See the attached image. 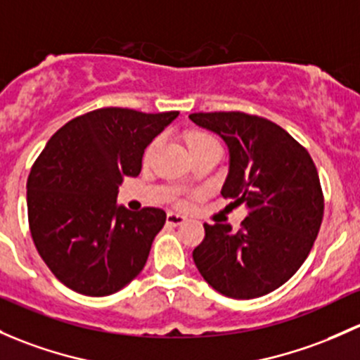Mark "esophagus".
<instances>
[{"label":"esophagus","instance_id":"esophagus-1","mask_svg":"<svg viewBox=\"0 0 360 360\" xmlns=\"http://www.w3.org/2000/svg\"><path fill=\"white\" fill-rule=\"evenodd\" d=\"M186 222V217L181 214H174V212H169L167 214V224L169 226H181Z\"/></svg>","mask_w":360,"mask_h":360}]
</instances>
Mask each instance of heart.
Returning <instances> with one entry per match:
<instances>
[{"instance_id": "heart-1", "label": "heart", "mask_w": 360, "mask_h": 360, "mask_svg": "<svg viewBox=\"0 0 360 360\" xmlns=\"http://www.w3.org/2000/svg\"><path fill=\"white\" fill-rule=\"evenodd\" d=\"M162 143H164V138H162V136H157V138L151 139L150 145L146 146L145 153H143L145 162H150L151 158H153V155L157 153L158 148L162 146ZM188 143H190V148L195 150V148H200V146L210 145V143H217V139H215L212 134H209V132L196 131V132H191L190 138H188Z\"/></svg>"}]
</instances>
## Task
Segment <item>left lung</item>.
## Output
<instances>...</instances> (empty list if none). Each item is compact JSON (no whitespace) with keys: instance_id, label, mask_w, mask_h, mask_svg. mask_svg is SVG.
Wrapping results in <instances>:
<instances>
[{"instance_id":"left-lung-1","label":"left lung","mask_w":360,"mask_h":360,"mask_svg":"<svg viewBox=\"0 0 360 360\" xmlns=\"http://www.w3.org/2000/svg\"><path fill=\"white\" fill-rule=\"evenodd\" d=\"M190 119L228 143L229 174L222 196L245 205L238 231L203 224L193 250L200 274L219 293L257 298L295 274L319 233L324 195L309 151L278 124L245 112H200Z\"/></svg>"}]
</instances>
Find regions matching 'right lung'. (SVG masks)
I'll use <instances>...</instances> for the list:
<instances>
[{"label":"right lung","instance_id":"right-lung-1","mask_svg":"<svg viewBox=\"0 0 360 360\" xmlns=\"http://www.w3.org/2000/svg\"><path fill=\"white\" fill-rule=\"evenodd\" d=\"M179 112L107 107L69 120L46 143L27 177L34 245L70 290L105 297L145 267L165 212L117 207L119 184L141 172L145 148Z\"/></svg>","mask_w":360,"mask_h":360}]
</instances>
